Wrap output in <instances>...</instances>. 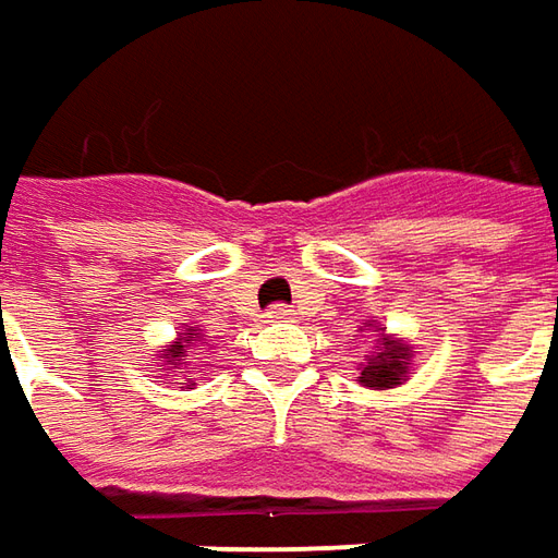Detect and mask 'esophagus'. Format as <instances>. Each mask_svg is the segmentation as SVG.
Returning <instances> with one entry per match:
<instances>
[{
    "label": "esophagus",
    "instance_id": "esophagus-1",
    "mask_svg": "<svg viewBox=\"0 0 558 558\" xmlns=\"http://www.w3.org/2000/svg\"><path fill=\"white\" fill-rule=\"evenodd\" d=\"M269 319H276V323H294L298 313L286 307V304H276V307H269Z\"/></svg>",
    "mask_w": 558,
    "mask_h": 558
}]
</instances>
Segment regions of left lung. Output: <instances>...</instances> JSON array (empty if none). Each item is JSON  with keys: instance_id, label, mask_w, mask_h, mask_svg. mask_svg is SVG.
Returning <instances> with one entry per match:
<instances>
[{"instance_id": "1", "label": "left lung", "mask_w": 558, "mask_h": 558, "mask_svg": "<svg viewBox=\"0 0 558 558\" xmlns=\"http://www.w3.org/2000/svg\"><path fill=\"white\" fill-rule=\"evenodd\" d=\"M366 326H369V332H375V351L369 354L366 363H360L356 381L363 388H369V391H391V388H400L410 378L413 360H416V348L410 341H403V338H395V335L385 332L375 319H369Z\"/></svg>"}]
</instances>
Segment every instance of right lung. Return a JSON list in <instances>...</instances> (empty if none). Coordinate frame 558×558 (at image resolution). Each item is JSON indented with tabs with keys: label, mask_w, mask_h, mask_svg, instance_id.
<instances>
[{
	"label": "right lung",
	"mask_w": 558,
	"mask_h": 558,
	"mask_svg": "<svg viewBox=\"0 0 558 558\" xmlns=\"http://www.w3.org/2000/svg\"><path fill=\"white\" fill-rule=\"evenodd\" d=\"M207 344V338L202 335L198 326H185L183 323V332H177L173 341H167L161 351H158V360H161V373H170V375H180V373H189L192 366H189V351L192 348H202ZM177 385H195L192 378H185V381H177Z\"/></svg>",
	"instance_id": "add662e5"
}]
</instances>
